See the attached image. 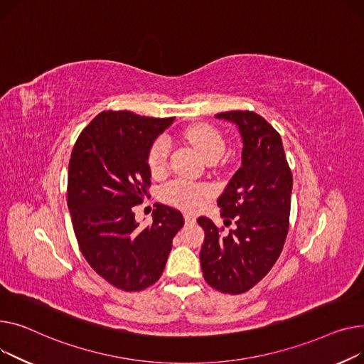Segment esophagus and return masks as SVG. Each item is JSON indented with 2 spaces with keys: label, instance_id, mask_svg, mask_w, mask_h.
Segmentation results:
<instances>
[{
  "label": "esophagus",
  "instance_id": "34e87169",
  "mask_svg": "<svg viewBox=\"0 0 364 364\" xmlns=\"http://www.w3.org/2000/svg\"><path fill=\"white\" fill-rule=\"evenodd\" d=\"M183 219H185V223H186V225H194V223L197 222V218H196L194 215H191V213H185Z\"/></svg>",
  "mask_w": 364,
  "mask_h": 364
}]
</instances>
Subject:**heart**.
Wrapping results in <instances>:
<instances>
[{"mask_svg":"<svg viewBox=\"0 0 364 364\" xmlns=\"http://www.w3.org/2000/svg\"><path fill=\"white\" fill-rule=\"evenodd\" d=\"M185 138L197 151L208 161L211 159H220L225 151V141L215 127L207 123H197L189 126L185 131ZM170 153V144L166 138H157L149 146L146 163L149 172L153 175L161 173L166 168ZM205 189L201 186H192L183 182H172L163 191L166 201L178 204L185 208H196L200 203Z\"/></svg>","mask_w":364,"mask_h":364,"instance_id":"1","label":"heart"}]
</instances>
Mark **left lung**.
Wrapping results in <instances>:
<instances>
[{"instance_id":"obj_1","label":"left lung","mask_w":364,"mask_h":364,"mask_svg":"<svg viewBox=\"0 0 364 364\" xmlns=\"http://www.w3.org/2000/svg\"><path fill=\"white\" fill-rule=\"evenodd\" d=\"M218 119L238 126L242 164L218 200L225 232L198 218L205 238L200 262L205 282L225 294H242L270 272L284 248L289 228L292 173L281 135L254 112H225Z\"/></svg>"}]
</instances>
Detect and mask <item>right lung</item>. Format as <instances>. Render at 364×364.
<instances>
[{
    "instance_id": "1",
    "label": "right lung",
    "mask_w": 364,
    "mask_h": 364,
    "mask_svg": "<svg viewBox=\"0 0 364 364\" xmlns=\"http://www.w3.org/2000/svg\"><path fill=\"white\" fill-rule=\"evenodd\" d=\"M172 122L102 112L80 132L69 161L68 205L79 248L102 279L127 292L160 279L183 226L182 213L164 204L144 229L134 213L151 185L149 146Z\"/></svg>"
}]
</instances>
